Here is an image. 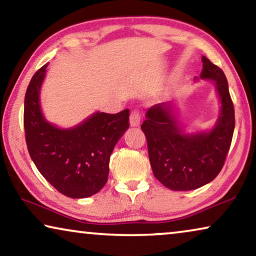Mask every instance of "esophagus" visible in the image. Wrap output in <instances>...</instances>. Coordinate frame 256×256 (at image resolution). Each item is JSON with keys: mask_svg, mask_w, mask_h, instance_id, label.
I'll list each match as a JSON object with an SVG mask.
<instances>
[{"mask_svg": "<svg viewBox=\"0 0 256 256\" xmlns=\"http://www.w3.org/2000/svg\"><path fill=\"white\" fill-rule=\"evenodd\" d=\"M141 120V114L138 109H134L130 115V124L131 126H139Z\"/></svg>", "mask_w": 256, "mask_h": 256, "instance_id": "34e87169", "label": "esophagus"}]
</instances>
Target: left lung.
I'll return each mask as SVG.
<instances>
[{
  "label": "left lung",
  "mask_w": 256,
  "mask_h": 256,
  "mask_svg": "<svg viewBox=\"0 0 256 256\" xmlns=\"http://www.w3.org/2000/svg\"><path fill=\"white\" fill-rule=\"evenodd\" d=\"M201 79L215 82L220 114L209 132L185 134L178 126L172 104L150 106L141 125L147 139L148 155L155 178L172 190L199 188L222 170L234 131V108L222 68L202 56Z\"/></svg>",
  "instance_id": "8db88e82"
}]
</instances>
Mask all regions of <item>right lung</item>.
<instances>
[{
  "instance_id": "obj_1",
  "label": "right lung",
  "mask_w": 256,
  "mask_h": 256,
  "mask_svg": "<svg viewBox=\"0 0 256 256\" xmlns=\"http://www.w3.org/2000/svg\"><path fill=\"white\" fill-rule=\"evenodd\" d=\"M47 66L34 74L25 94L24 128L30 156L60 193L74 199L88 198L108 180L110 155L130 126V112H95L78 126H55L46 120L40 108Z\"/></svg>"
}]
</instances>
